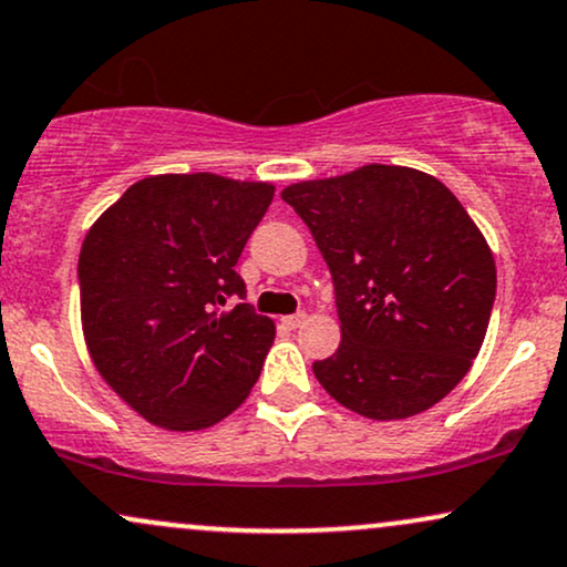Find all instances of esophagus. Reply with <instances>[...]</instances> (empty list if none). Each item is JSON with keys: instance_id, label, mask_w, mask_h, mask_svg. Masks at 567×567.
<instances>
[{"instance_id": "esophagus-1", "label": "esophagus", "mask_w": 567, "mask_h": 567, "mask_svg": "<svg viewBox=\"0 0 567 567\" xmlns=\"http://www.w3.org/2000/svg\"><path fill=\"white\" fill-rule=\"evenodd\" d=\"M306 322V313H290V317H282V324L288 327V330H298Z\"/></svg>"}]
</instances>
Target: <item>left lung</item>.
<instances>
[{
	"label": "left lung",
	"mask_w": 567,
	"mask_h": 567,
	"mask_svg": "<svg viewBox=\"0 0 567 567\" xmlns=\"http://www.w3.org/2000/svg\"><path fill=\"white\" fill-rule=\"evenodd\" d=\"M330 266L340 346L313 361L338 404L404 420L465 378L486 338L496 266L452 189L406 166L370 163L282 189Z\"/></svg>",
	"instance_id": "8db88e82"
}]
</instances>
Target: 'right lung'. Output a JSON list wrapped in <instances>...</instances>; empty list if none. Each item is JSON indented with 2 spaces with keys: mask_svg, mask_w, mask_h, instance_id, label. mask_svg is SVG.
Instances as JSON below:
<instances>
[{
  "mask_svg": "<svg viewBox=\"0 0 567 567\" xmlns=\"http://www.w3.org/2000/svg\"><path fill=\"white\" fill-rule=\"evenodd\" d=\"M275 184L218 174L140 179L86 231L79 256L89 357L136 414L203 431L248 399L275 322L245 298L235 266Z\"/></svg>",
  "mask_w": 567,
  "mask_h": 567,
  "instance_id": "add662e5",
  "label": "right lung"
}]
</instances>
